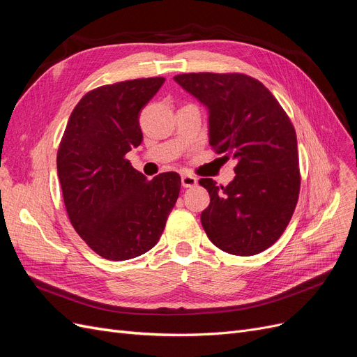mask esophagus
Instances as JSON below:
<instances>
[{"instance_id":"esophagus-1","label":"esophagus","mask_w":357,"mask_h":357,"mask_svg":"<svg viewBox=\"0 0 357 357\" xmlns=\"http://www.w3.org/2000/svg\"><path fill=\"white\" fill-rule=\"evenodd\" d=\"M197 183H198L197 177H193L190 174H183L181 176V186L183 188H193V186H197Z\"/></svg>"}]
</instances>
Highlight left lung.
Listing matches in <instances>:
<instances>
[{
  "instance_id": "obj_1",
  "label": "left lung",
  "mask_w": 357,
  "mask_h": 357,
  "mask_svg": "<svg viewBox=\"0 0 357 357\" xmlns=\"http://www.w3.org/2000/svg\"><path fill=\"white\" fill-rule=\"evenodd\" d=\"M174 80L207 107L210 144L236 160L235 178H201L210 205L202 228L220 250L252 256L271 247L295 211L301 176L296 132L275 96L250 75L178 74Z\"/></svg>"
}]
</instances>
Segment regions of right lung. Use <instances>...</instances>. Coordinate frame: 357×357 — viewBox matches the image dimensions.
Instances as JSON below:
<instances>
[{
    "label": "right lung",
    "mask_w": 357,
    "mask_h": 357,
    "mask_svg": "<svg viewBox=\"0 0 357 357\" xmlns=\"http://www.w3.org/2000/svg\"><path fill=\"white\" fill-rule=\"evenodd\" d=\"M164 82L135 79L88 92L74 107L58 149L70 222L95 253L110 261L155 247L178 198L177 172L147 180L125 158L142 144L139 113Z\"/></svg>",
    "instance_id": "obj_1"
}]
</instances>
